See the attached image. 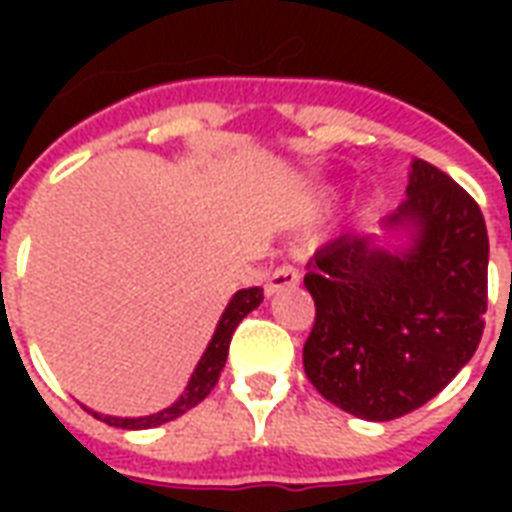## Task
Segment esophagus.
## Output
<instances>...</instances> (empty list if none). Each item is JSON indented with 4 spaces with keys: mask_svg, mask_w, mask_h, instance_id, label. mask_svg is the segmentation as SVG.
Returning <instances> with one entry per match:
<instances>
[{
    "mask_svg": "<svg viewBox=\"0 0 512 512\" xmlns=\"http://www.w3.org/2000/svg\"><path fill=\"white\" fill-rule=\"evenodd\" d=\"M299 282H301L299 268H293V266H279V268H274V271H271V277H268L266 293H268V296H274V293H279V290L296 288Z\"/></svg>",
    "mask_w": 512,
    "mask_h": 512,
    "instance_id": "esophagus-1",
    "label": "esophagus"
}]
</instances>
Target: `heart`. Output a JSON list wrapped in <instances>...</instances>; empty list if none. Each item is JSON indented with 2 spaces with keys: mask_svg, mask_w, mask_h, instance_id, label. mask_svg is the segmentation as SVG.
Masks as SVG:
<instances>
[{
  "mask_svg": "<svg viewBox=\"0 0 512 512\" xmlns=\"http://www.w3.org/2000/svg\"><path fill=\"white\" fill-rule=\"evenodd\" d=\"M326 205H329L326 194H318V197L307 200V205H304V216H307V219H315V216H321V213L326 211Z\"/></svg>",
  "mask_w": 512,
  "mask_h": 512,
  "instance_id": "obj_1",
  "label": "heart"
}]
</instances>
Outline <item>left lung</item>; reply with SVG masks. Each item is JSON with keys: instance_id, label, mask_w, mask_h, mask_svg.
Masks as SVG:
<instances>
[{"instance_id": "obj_1", "label": "left lung", "mask_w": 512, "mask_h": 512, "mask_svg": "<svg viewBox=\"0 0 512 512\" xmlns=\"http://www.w3.org/2000/svg\"><path fill=\"white\" fill-rule=\"evenodd\" d=\"M406 246L340 235L307 263L315 326L304 373L329 403L370 422L425 406L483 337L488 233L480 205L414 158L406 200L384 219Z\"/></svg>"}]
</instances>
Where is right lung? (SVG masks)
Listing matches in <instances>:
<instances>
[{"mask_svg":"<svg viewBox=\"0 0 512 512\" xmlns=\"http://www.w3.org/2000/svg\"><path fill=\"white\" fill-rule=\"evenodd\" d=\"M260 301H263V288H246L238 290L230 304L224 307L222 318L216 323V332H213L211 343L205 348V354L200 356V362L194 367V373H191L189 384L183 389V395L172 403L164 411H158V414H150V417H104V414H98L93 411L95 419H104L106 425H115V428H126V430H145V428H158V425H164L169 419H178L180 414H186L189 408H194L200 400L211 395V389L216 386L219 376H222V367L227 362V351H230V340H233V332L238 323L244 321L246 315L252 310L260 307Z\"/></svg>","mask_w":512,"mask_h":512,"instance_id":"1","label":"right lung"}]
</instances>
